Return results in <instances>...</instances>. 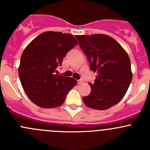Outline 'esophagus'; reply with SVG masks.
<instances>
[{
    "label": "esophagus",
    "instance_id": "1",
    "mask_svg": "<svg viewBox=\"0 0 150 150\" xmlns=\"http://www.w3.org/2000/svg\"><path fill=\"white\" fill-rule=\"evenodd\" d=\"M83 83V80L82 79H79V80H77V83L78 84H81V83Z\"/></svg>",
    "mask_w": 150,
    "mask_h": 150
}]
</instances>
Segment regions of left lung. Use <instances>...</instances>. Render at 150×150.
Here are the masks:
<instances>
[{"label": "left lung", "mask_w": 150, "mask_h": 150, "mask_svg": "<svg viewBox=\"0 0 150 150\" xmlns=\"http://www.w3.org/2000/svg\"><path fill=\"white\" fill-rule=\"evenodd\" d=\"M86 55L90 69L97 73L91 91L83 97L88 107L104 110L122 99L132 79L131 61L125 50L106 34L75 36Z\"/></svg>", "instance_id": "8db88e82"}]
</instances>
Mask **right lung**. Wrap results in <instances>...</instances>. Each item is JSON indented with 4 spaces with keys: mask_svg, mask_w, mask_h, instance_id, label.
I'll list each match as a JSON object with an SVG mask.
<instances>
[{
    "mask_svg": "<svg viewBox=\"0 0 150 150\" xmlns=\"http://www.w3.org/2000/svg\"><path fill=\"white\" fill-rule=\"evenodd\" d=\"M77 40L72 34L46 31L34 38L21 56L18 76L30 100L42 108L60 107L76 79L55 74Z\"/></svg>",
    "mask_w": 150,
    "mask_h": 150,
    "instance_id": "add662e5",
    "label": "right lung"
}]
</instances>
